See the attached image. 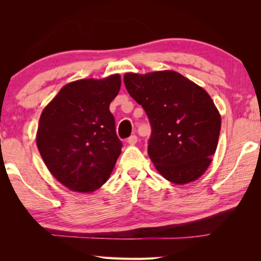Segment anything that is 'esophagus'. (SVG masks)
Segmentation results:
<instances>
[{
    "label": "esophagus",
    "instance_id": "34e87169",
    "mask_svg": "<svg viewBox=\"0 0 261 261\" xmlns=\"http://www.w3.org/2000/svg\"><path fill=\"white\" fill-rule=\"evenodd\" d=\"M127 144H130V145H135L137 141H138V137H137L136 135H132V136H130L129 138H127Z\"/></svg>",
    "mask_w": 261,
    "mask_h": 261
}]
</instances>
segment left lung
Here are the masks:
<instances>
[{"label": "left lung", "mask_w": 261, "mask_h": 261, "mask_svg": "<svg viewBox=\"0 0 261 261\" xmlns=\"http://www.w3.org/2000/svg\"><path fill=\"white\" fill-rule=\"evenodd\" d=\"M124 84L151 123L147 152L156 170L175 184L199 178L211 165L221 129L208 93L170 70L125 73Z\"/></svg>", "instance_id": "8db88e82"}]
</instances>
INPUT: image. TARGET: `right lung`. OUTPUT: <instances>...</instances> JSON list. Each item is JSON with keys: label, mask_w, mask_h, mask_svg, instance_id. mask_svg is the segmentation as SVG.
Masks as SVG:
<instances>
[{"label": "right lung", "mask_w": 261, "mask_h": 261, "mask_svg": "<svg viewBox=\"0 0 261 261\" xmlns=\"http://www.w3.org/2000/svg\"><path fill=\"white\" fill-rule=\"evenodd\" d=\"M121 88L120 74L82 79L64 87L43 109L38 149L51 175L77 192L103 185L122 149L109 105Z\"/></svg>", "instance_id": "right-lung-1"}]
</instances>
